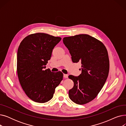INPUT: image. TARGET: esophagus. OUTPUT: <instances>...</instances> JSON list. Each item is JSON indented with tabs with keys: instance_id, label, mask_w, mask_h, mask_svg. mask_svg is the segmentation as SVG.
I'll return each instance as SVG.
<instances>
[{
	"instance_id": "obj_1",
	"label": "esophagus",
	"mask_w": 126,
	"mask_h": 126,
	"mask_svg": "<svg viewBox=\"0 0 126 126\" xmlns=\"http://www.w3.org/2000/svg\"><path fill=\"white\" fill-rule=\"evenodd\" d=\"M63 77H64V78H68V75H67L64 74Z\"/></svg>"
}]
</instances>
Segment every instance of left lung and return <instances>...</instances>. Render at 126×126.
I'll return each mask as SVG.
<instances>
[{
  "label": "left lung",
  "mask_w": 126,
  "mask_h": 126,
  "mask_svg": "<svg viewBox=\"0 0 126 126\" xmlns=\"http://www.w3.org/2000/svg\"><path fill=\"white\" fill-rule=\"evenodd\" d=\"M63 41L69 50L72 61H80L82 64L80 76H68L74 83L69 90V97L77 104H87L96 97L108 76L107 50L102 42L86 34L64 37Z\"/></svg>",
  "instance_id": "left-lung-1"
}]
</instances>
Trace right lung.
<instances>
[{
  "mask_svg": "<svg viewBox=\"0 0 126 126\" xmlns=\"http://www.w3.org/2000/svg\"><path fill=\"white\" fill-rule=\"evenodd\" d=\"M61 40L60 37L38 32L26 36L20 44L17 62L18 79L25 94L35 102L50 100L63 80L62 72L45 69L52 49Z\"/></svg>",
  "mask_w": 126,
  "mask_h": 126,
  "instance_id": "add662e5",
  "label": "right lung"
}]
</instances>
